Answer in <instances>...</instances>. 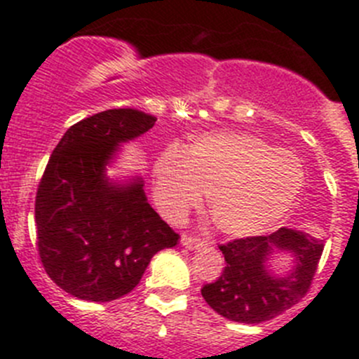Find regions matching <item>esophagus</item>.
Wrapping results in <instances>:
<instances>
[{
  "instance_id": "obj_1",
  "label": "esophagus",
  "mask_w": 359,
  "mask_h": 359,
  "mask_svg": "<svg viewBox=\"0 0 359 359\" xmlns=\"http://www.w3.org/2000/svg\"><path fill=\"white\" fill-rule=\"evenodd\" d=\"M180 243H182V247H186L187 250H196L201 247L203 241H201V238H198V236L182 234V238H180Z\"/></svg>"
}]
</instances>
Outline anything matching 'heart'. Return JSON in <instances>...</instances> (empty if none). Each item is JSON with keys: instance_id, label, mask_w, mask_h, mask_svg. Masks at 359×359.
Listing matches in <instances>:
<instances>
[{"instance_id": "1", "label": "heart", "mask_w": 359, "mask_h": 359, "mask_svg": "<svg viewBox=\"0 0 359 359\" xmlns=\"http://www.w3.org/2000/svg\"><path fill=\"white\" fill-rule=\"evenodd\" d=\"M306 170L295 153L252 133L208 132L187 151L170 144L154 159L159 212L180 222L210 193V215L224 234L250 238L274 229L295 206Z\"/></svg>"}]
</instances>
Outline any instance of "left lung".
<instances>
[{
    "label": "left lung",
    "instance_id": "obj_1",
    "mask_svg": "<svg viewBox=\"0 0 359 359\" xmlns=\"http://www.w3.org/2000/svg\"><path fill=\"white\" fill-rule=\"evenodd\" d=\"M323 240L281 227L269 236H250L220 245L226 267L201 288L203 299L220 316L238 323H262L295 306L313 283ZM274 251L294 257L288 275H274L266 260Z\"/></svg>",
    "mask_w": 359,
    "mask_h": 359
}]
</instances>
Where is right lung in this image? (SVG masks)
Returning a JSON list of instances; mask_svg holds the SVG:
<instances>
[{"label":"right lung","instance_id":"add662e5","mask_svg":"<svg viewBox=\"0 0 359 359\" xmlns=\"http://www.w3.org/2000/svg\"><path fill=\"white\" fill-rule=\"evenodd\" d=\"M154 123L137 109L102 111L72 125L48 159L34 206L39 259L78 299L109 302L126 295L159 250L179 241L147 203L140 177H107L119 146Z\"/></svg>","mask_w":359,"mask_h":359}]
</instances>
